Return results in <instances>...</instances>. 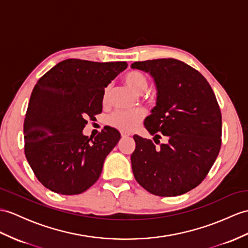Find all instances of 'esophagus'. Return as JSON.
<instances>
[{
    "instance_id": "obj_1",
    "label": "esophagus",
    "mask_w": 248,
    "mask_h": 248,
    "mask_svg": "<svg viewBox=\"0 0 248 248\" xmlns=\"http://www.w3.org/2000/svg\"><path fill=\"white\" fill-rule=\"evenodd\" d=\"M121 136H122L123 138H126V137H129V136H130V134H129V132L122 131V132H121Z\"/></svg>"
}]
</instances>
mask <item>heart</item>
Returning <instances> with one entry per match:
<instances>
[{
    "label": "heart",
    "mask_w": 248,
    "mask_h": 248,
    "mask_svg": "<svg viewBox=\"0 0 248 248\" xmlns=\"http://www.w3.org/2000/svg\"><path fill=\"white\" fill-rule=\"evenodd\" d=\"M126 85L135 93H141L148 86V78L146 75L140 70H130L123 78ZM109 95V87H105L102 94V103L106 104ZM145 117V112L142 109L113 111L108 118V124L112 127L122 131H131L140 124Z\"/></svg>",
    "instance_id": "heart-1"
}]
</instances>
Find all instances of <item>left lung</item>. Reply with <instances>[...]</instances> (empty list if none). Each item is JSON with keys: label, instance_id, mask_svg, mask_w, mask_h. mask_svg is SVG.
<instances>
[{"label": "left lung", "instance_id": "obj_1", "mask_svg": "<svg viewBox=\"0 0 248 248\" xmlns=\"http://www.w3.org/2000/svg\"><path fill=\"white\" fill-rule=\"evenodd\" d=\"M131 68L154 78L158 96L145 128L154 140L135 135L132 172L143 188L160 197L194 189L219 155L222 116L216 95L200 72L176 59L135 62ZM165 136L168 142L160 144Z\"/></svg>", "mask_w": 248, "mask_h": 248}]
</instances>
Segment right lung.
I'll return each mask as SVG.
<instances>
[{
    "instance_id": "1",
    "label": "right lung",
    "mask_w": 248,
    "mask_h": 248,
    "mask_svg": "<svg viewBox=\"0 0 248 248\" xmlns=\"http://www.w3.org/2000/svg\"><path fill=\"white\" fill-rule=\"evenodd\" d=\"M126 67V62L67 59L35 84L24 121V152L46 188L78 195L98 181L121 135L105 126L93 139L83 129L87 118L102 112L104 88Z\"/></svg>"
}]
</instances>
